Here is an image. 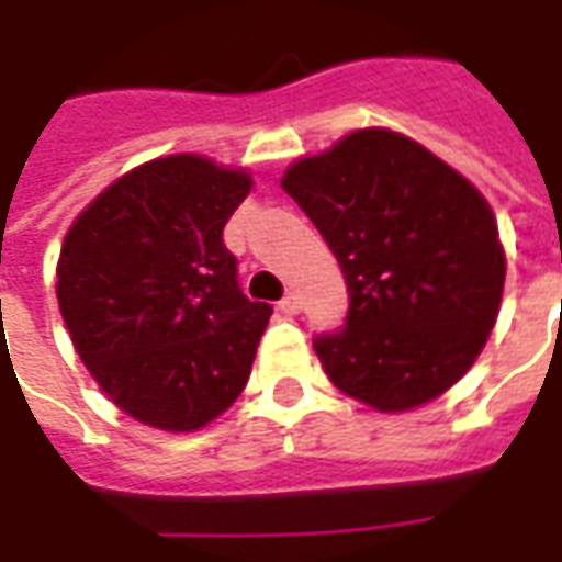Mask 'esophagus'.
I'll list each match as a JSON object with an SVG mask.
<instances>
[{
    "label": "esophagus",
    "instance_id": "1",
    "mask_svg": "<svg viewBox=\"0 0 562 562\" xmlns=\"http://www.w3.org/2000/svg\"><path fill=\"white\" fill-rule=\"evenodd\" d=\"M278 310H281L284 315L300 313V310H303V300H300V293H288V296H284L281 303H278Z\"/></svg>",
    "mask_w": 562,
    "mask_h": 562
}]
</instances>
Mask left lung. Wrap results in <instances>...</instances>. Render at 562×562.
Segmentation results:
<instances>
[{"mask_svg":"<svg viewBox=\"0 0 562 562\" xmlns=\"http://www.w3.org/2000/svg\"><path fill=\"white\" fill-rule=\"evenodd\" d=\"M281 187L340 262L350 310L313 340L337 391L416 409L472 369L501 313L507 256L487 200L387 127H362L284 171Z\"/></svg>","mask_w":562,"mask_h":562,"instance_id":"obj_1","label":"left lung"}]
</instances>
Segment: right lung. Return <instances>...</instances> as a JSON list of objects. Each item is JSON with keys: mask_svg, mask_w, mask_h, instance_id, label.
Returning a JSON list of instances; mask_svg holds the SVG:
<instances>
[{"mask_svg": "<svg viewBox=\"0 0 562 562\" xmlns=\"http://www.w3.org/2000/svg\"><path fill=\"white\" fill-rule=\"evenodd\" d=\"M249 187L244 168L162 156L68 227L58 310L77 357L131 419L196 431L247 387L271 306L244 296L222 231Z\"/></svg>", "mask_w": 562, "mask_h": 562, "instance_id": "1", "label": "right lung"}]
</instances>
